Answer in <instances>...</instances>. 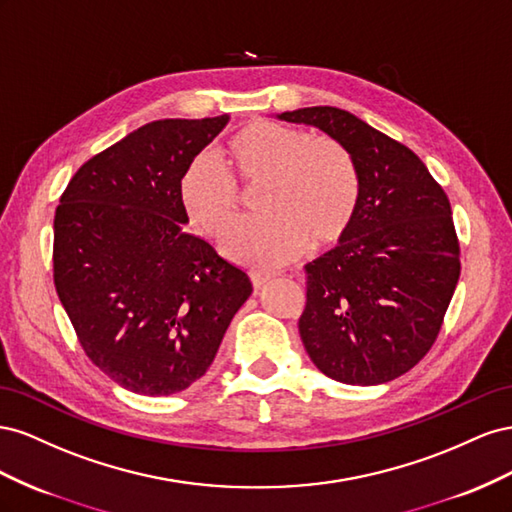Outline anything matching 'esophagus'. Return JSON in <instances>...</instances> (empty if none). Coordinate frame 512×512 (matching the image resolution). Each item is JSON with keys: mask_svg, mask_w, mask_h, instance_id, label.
Listing matches in <instances>:
<instances>
[{"mask_svg": "<svg viewBox=\"0 0 512 512\" xmlns=\"http://www.w3.org/2000/svg\"><path fill=\"white\" fill-rule=\"evenodd\" d=\"M270 279H274L272 272H264V270H253V272H251V281H253L255 287L266 285Z\"/></svg>", "mask_w": 512, "mask_h": 512, "instance_id": "esophagus-1", "label": "esophagus"}]
</instances>
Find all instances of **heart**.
<instances>
[{"label":"heart","instance_id":"obj_1","mask_svg":"<svg viewBox=\"0 0 512 512\" xmlns=\"http://www.w3.org/2000/svg\"><path fill=\"white\" fill-rule=\"evenodd\" d=\"M186 165L178 197L188 223L216 236L236 214V184H264L257 195L261 218L231 225L223 251L257 268H276L298 257L309 242L337 240L358 206L360 182L352 156L330 137H306L276 122L240 128L216 152Z\"/></svg>","mask_w":512,"mask_h":512}]
</instances>
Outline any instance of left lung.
I'll return each mask as SVG.
<instances>
[{"label": "left lung", "instance_id": "1", "mask_svg": "<svg viewBox=\"0 0 512 512\" xmlns=\"http://www.w3.org/2000/svg\"><path fill=\"white\" fill-rule=\"evenodd\" d=\"M276 118L341 143L360 182L339 244L306 264L298 321L306 354L337 382L386 384L429 352L455 294L461 261L450 201L410 148L354 113L304 107Z\"/></svg>", "mask_w": 512, "mask_h": 512}]
</instances>
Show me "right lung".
<instances>
[{
    "label": "right lung",
    "instance_id": "obj_1",
    "mask_svg": "<svg viewBox=\"0 0 512 512\" xmlns=\"http://www.w3.org/2000/svg\"><path fill=\"white\" fill-rule=\"evenodd\" d=\"M229 115L156 120L72 175L55 210L53 279L96 367L145 397L182 392L208 371L248 274L186 231L178 184Z\"/></svg>",
    "mask_w": 512,
    "mask_h": 512
}]
</instances>
